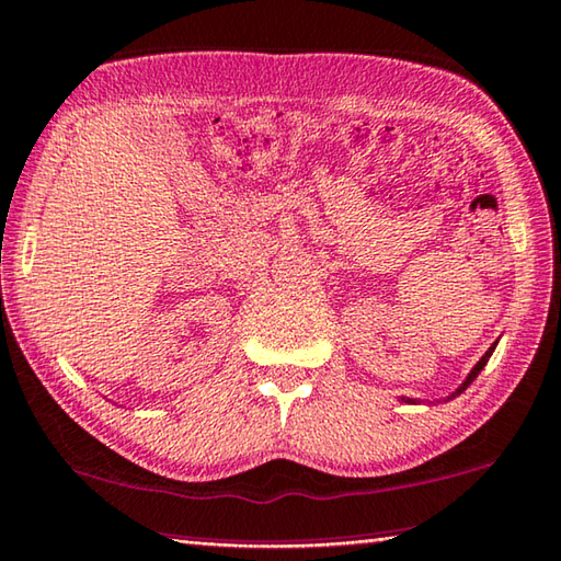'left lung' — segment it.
I'll list each match as a JSON object with an SVG mask.
<instances>
[{
    "mask_svg": "<svg viewBox=\"0 0 561 561\" xmlns=\"http://www.w3.org/2000/svg\"><path fill=\"white\" fill-rule=\"evenodd\" d=\"M500 343V341H497ZM497 343H492L490 345V351L488 353H484L482 357H480V360H477V365L472 367V370L470 373H467V378L460 382V385H457V390H453V392H449L447 394V398H439V400H420V398H400V402H408V405H435V402H449V400H455L457 398V394H462L467 388H470V385L474 382V378H477V375H480L482 370H484V365H488V360H490V357H492V353H494V347H497Z\"/></svg>",
    "mask_w": 561,
    "mask_h": 561,
    "instance_id": "obj_1",
    "label": "left lung"
}]
</instances>
